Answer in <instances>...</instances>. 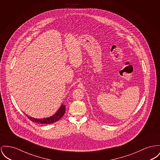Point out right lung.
Segmentation results:
<instances>
[{"mask_svg": "<svg viewBox=\"0 0 160 160\" xmlns=\"http://www.w3.org/2000/svg\"><path fill=\"white\" fill-rule=\"evenodd\" d=\"M65 112V106L62 104L58 110L53 115L50 117L45 118H34L29 117L28 115H26V116L29 118L32 121L34 122H36L38 124H51L54 123L59 121L61 118L64 116V113Z\"/></svg>", "mask_w": 160, "mask_h": 160, "instance_id": "add662e5", "label": "right lung"}]
</instances>
